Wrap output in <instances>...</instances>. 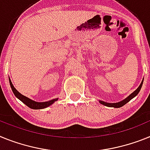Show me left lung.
Here are the masks:
<instances>
[{
	"mask_svg": "<svg viewBox=\"0 0 150 150\" xmlns=\"http://www.w3.org/2000/svg\"><path fill=\"white\" fill-rule=\"evenodd\" d=\"M143 83H144V79H143V80H142L141 83H140V86L138 87L137 88L136 90H135L134 92H133L132 93H131V94L128 96L127 97H126L125 100H122V101H120V102H118V103H107V102H104V101H102V100H99V102H100V103H101L102 105H104V106H109V107H114V108H120L122 107V106H123L124 105H125L127 103H128L131 100H132L134 97H135L137 96V95L138 94V93L140 92V89H141L142 88V85H143Z\"/></svg>",
	"mask_w": 150,
	"mask_h": 150,
	"instance_id": "obj_1",
	"label": "left lung"
}]
</instances>
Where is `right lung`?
Returning a JSON list of instances; mask_svg holds the SVG:
<instances>
[{
    "mask_svg": "<svg viewBox=\"0 0 150 150\" xmlns=\"http://www.w3.org/2000/svg\"><path fill=\"white\" fill-rule=\"evenodd\" d=\"M9 81H10V87H11V89H12L14 95L16 97H17L19 100H21L22 102L24 104H25L27 106H28L31 109H44V108H47L48 106H50V105L53 103L54 102H56L57 100H58V98L53 99L51 100H49V101H46V102H36L35 100H32L31 99H29L28 97H25L24 95H23L22 93H20L17 90L14 88V86L13 85L12 82H11V80L10 79H9Z\"/></svg>",
    "mask_w": 150,
    "mask_h": 150,
    "instance_id": "add662e5",
    "label": "right lung"
}]
</instances>
